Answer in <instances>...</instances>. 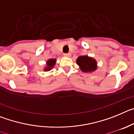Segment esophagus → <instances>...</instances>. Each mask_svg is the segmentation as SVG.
I'll list each match as a JSON object with an SVG mask.
<instances>
[{
  "instance_id": "1",
  "label": "esophagus",
  "mask_w": 134,
  "mask_h": 134,
  "mask_svg": "<svg viewBox=\"0 0 134 134\" xmlns=\"http://www.w3.org/2000/svg\"><path fill=\"white\" fill-rule=\"evenodd\" d=\"M71 54H70V53H66V54H64V55L65 57H70V56Z\"/></svg>"
}]
</instances>
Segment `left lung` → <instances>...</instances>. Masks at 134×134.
Segmentation results:
<instances>
[{"label":"left lung","instance_id":"8db88e82","mask_svg":"<svg viewBox=\"0 0 134 134\" xmlns=\"http://www.w3.org/2000/svg\"><path fill=\"white\" fill-rule=\"evenodd\" d=\"M76 63L84 72L94 71L97 68V62L87 55L79 57L76 60Z\"/></svg>","mask_w":134,"mask_h":134}]
</instances>
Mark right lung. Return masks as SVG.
I'll use <instances>...</instances> for the list:
<instances>
[{
  "mask_svg": "<svg viewBox=\"0 0 134 134\" xmlns=\"http://www.w3.org/2000/svg\"><path fill=\"white\" fill-rule=\"evenodd\" d=\"M55 63V59H50V60H48V61L47 62V64H48V67L45 68V70L48 71V70H49L52 69V68L53 66H54Z\"/></svg>",
  "mask_w": 134,
  "mask_h": 134,
  "instance_id": "right-lung-1",
  "label": "right lung"
}]
</instances>
